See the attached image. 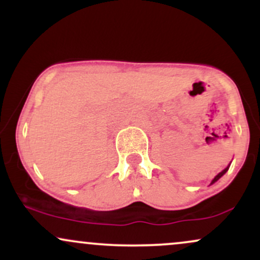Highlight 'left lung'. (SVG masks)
<instances>
[{"instance_id":"left-lung-1","label":"left lung","mask_w":260,"mask_h":260,"mask_svg":"<svg viewBox=\"0 0 260 260\" xmlns=\"http://www.w3.org/2000/svg\"><path fill=\"white\" fill-rule=\"evenodd\" d=\"M229 168H230V165H229V166H228V168H226V169H223V170H222V171H221V172H220V174H217V175L215 176V177H214V180H213V181H211V183H210V184L215 183V182H216L217 180H219V178H221V177H222V176H223V175H225V174H226V172H228V170H229Z\"/></svg>"}]
</instances>
